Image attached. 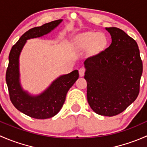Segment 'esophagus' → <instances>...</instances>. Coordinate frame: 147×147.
I'll list each match as a JSON object with an SVG mask.
<instances>
[{"label":"esophagus","instance_id":"esophagus-1","mask_svg":"<svg viewBox=\"0 0 147 147\" xmlns=\"http://www.w3.org/2000/svg\"><path fill=\"white\" fill-rule=\"evenodd\" d=\"M85 72H86V69L84 68H81L79 69V75L80 76H84Z\"/></svg>","mask_w":147,"mask_h":147}]
</instances>
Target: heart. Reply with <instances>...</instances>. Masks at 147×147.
<instances>
[{
	"instance_id": "heart-1",
	"label": "heart",
	"mask_w": 147,
	"mask_h": 147,
	"mask_svg": "<svg viewBox=\"0 0 147 147\" xmlns=\"http://www.w3.org/2000/svg\"><path fill=\"white\" fill-rule=\"evenodd\" d=\"M76 43L81 49H88L92 47L97 51L103 47L106 43V38L103 34L98 32H88L80 36Z\"/></svg>"
}]
</instances>
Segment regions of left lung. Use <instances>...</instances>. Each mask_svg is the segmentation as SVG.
<instances>
[{"label": "left lung", "instance_id": "8db88e82", "mask_svg": "<svg viewBox=\"0 0 147 147\" xmlns=\"http://www.w3.org/2000/svg\"><path fill=\"white\" fill-rule=\"evenodd\" d=\"M112 37L107 49L85 61L89 105L100 115H117L140 93L143 64L136 41L117 28H106Z\"/></svg>", "mask_w": 147, "mask_h": 147}]
</instances>
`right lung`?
<instances>
[{"mask_svg": "<svg viewBox=\"0 0 147 147\" xmlns=\"http://www.w3.org/2000/svg\"><path fill=\"white\" fill-rule=\"evenodd\" d=\"M62 20H57L42 26L30 29L15 44L9 54V63L5 74L10 101L19 111L35 119L54 117L62 107L67 92L78 78V70H74L57 78L38 96H31L22 90L19 82V56L26 40L46 34L59 25Z\"/></svg>", "mask_w": 147, "mask_h": 147, "instance_id": "add662e5", "label": "right lung"}]
</instances>
